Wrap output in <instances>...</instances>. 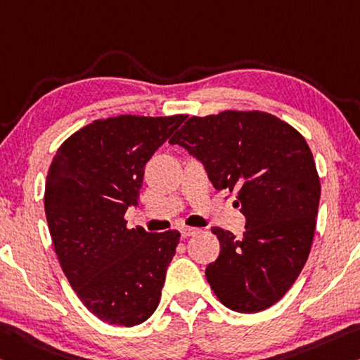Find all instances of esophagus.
<instances>
[{"instance_id": "1", "label": "esophagus", "mask_w": 360, "mask_h": 360, "mask_svg": "<svg viewBox=\"0 0 360 360\" xmlns=\"http://www.w3.org/2000/svg\"><path fill=\"white\" fill-rule=\"evenodd\" d=\"M200 231V229H197V227H181L179 229V232H181V236L184 237V238H187V237H191V236H195V233Z\"/></svg>"}]
</instances>
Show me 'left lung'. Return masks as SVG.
Instances as JSON below:
<instances>
[{"instance_id":"obj_1","label":"left lung","mask_w":360,"mask_h":360,"mask_svg":"<svg viewBox=\"0 0 360 360\" xmlns=\"http://www.w3.org/2000/svg\"><path fill=\"white\" fill-rule=\"evenodd\" d=\"M200 160L214 189L237 192L247 218L243 238L211 227L221 252L205 276L237 312L276 304L298 278L316 231L321 181L306 139L259 110L191 117L169 139Z\"/></svg>"}]
</instances>
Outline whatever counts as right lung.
<instances>
[{
  "label": "right lung",
  "mask_w": 360,
  "mask_h": 360,
  "mask_svg": "<svg viewBox=\"0 0 360 360\" xmlns=\"http://www.w3.org/2000/svg\"><path fill=\"white\" fill-rule=\"evenodd\" d=\"M186 115L96 120L62 142L51 162L44 211L73 292L110 325L134 327L157 309L181 233L128 229L144 167Z\"/></svg>",
  "instance_id": "right-lung-1"
}]
</instances>
